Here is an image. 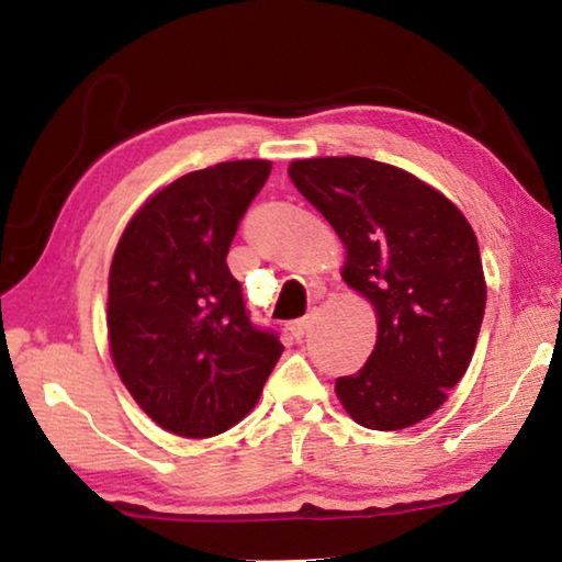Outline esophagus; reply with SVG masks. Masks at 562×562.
I'll list each match as a JSON object with an SVG mask.
<instances>
[{
    "label": "esophagus",
    "instance_id": "34e87169",
    "mask_svg": "<svg viewBox=\"0 0 562 562\" xmlns=\"http://www.w3.org/2000/svg\"><path fill=\"white\" fill-rule=\"evenodd\" d=\"M310 317H302V319H294V322H290L288 325V329H290V335H292V339H302L304 335H307V329H310Z\"/></svg>",
    "mask_w": 562,
    "mask_h": 562
}]
</instances>
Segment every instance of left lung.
<instances>
[{
  "label": "left lung",
  "instance_id": "8db88e82",
  "mask_svg": "<svg viewBox=\"0 0 562 562\" xmlns=\"http://www.w3.org/2000/svg\"><path fill=\"white\" fill-rule=\"evenodd\" d=\"M288 173L345 243L341 278L376 312L374 351L337 379V398L364 429L424 422L461 382L481 331L473 227L439 190L372 158H302Z\"/></svg>",
  "mask_w": 562,
  "mask_h": 562
}]
</instances>
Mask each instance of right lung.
<instances>
[{"instance_id": "1", "label": "right lung", "mask_w": 562, "mask_h": 562, "mask_svg": "<svg viewBox=\"0 0 562 562\" xmlns=\"http://www.w3.org/2000/svg\"><path fill=\"white\" fill-rule=\"evenodd\" d=\"M270 160H227L160 188L131 217L109 272V347L154 422L207 439L252 412L282 355L247 317L227 250Z\"/></svg>"}]
</instances>
